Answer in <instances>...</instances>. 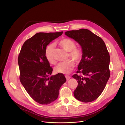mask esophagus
<instances>
[{"label": "esophagus", "instance_id": "34e87169", "mask_svg": "<svg viewBox=\"0 0 125 125\" xmlns=\"http://www.w3.org/2000/svg\"><path fill=\"white\" fill-rule=\"evenodd\" d=\"M65 77H66V79L67 80H68L70 78V77L68 75H65Z\"/></svg>", "mask_w": 125, "mask_h": 125}]
</instances>
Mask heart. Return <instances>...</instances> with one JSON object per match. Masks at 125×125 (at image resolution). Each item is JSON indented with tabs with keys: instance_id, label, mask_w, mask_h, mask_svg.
<instances>
[{
	"instance_id": "obj_1",
	"label": "heart",
	"mask_w": 125,
	"mask_h": 125,
	"mask_svg": "<svg viewBox=\"0 0 125 125\" xmlns=\"http://www.w3.org/2000/svg\"><path fill=\"white\" fill-rule=\"evenodd\" d=\"M58 43L64 50L69 52L68 57L76 62L80 61L82 57V51L79 48L76 47V44L73 40L69 38H64L60 40ZM45 54L49 63L52 65L56 64L57 61L54 57V46L53 45L50 44L47 46ZM74 66L73 61L69 59L60 63L55 68V71L57 73L67 74L72 71Z\"/></svg>"
}]
</instances>
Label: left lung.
<instances>
[{"mask_svg": "<svg viewBox=\"0 0 125 125\" xmlns=\"http://www.w3.org/2000/svg\"><path fill=\"white\" fill-rule=\"evenodd\" d=\"M65 34L82 48L78 70L72 76L78 82L74 95L82 102H93L102 94L110 78L109 53L103 39L87 29L67 31Z\"/></svg>", "mask_w": 125, "mask_h": 125, "instance_id": "8db88e82", "label": "left lung"}]
</instances>
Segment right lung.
I'll list each match as a JSON object with an SVG mask.
<instances>
[{
  "instance_id": "obj_1",
  "label": "right lung",
  "mask_w": 125,
  "mask_h": 125,
  "mask_svg": "<svg viewBox=\"0 0 125 125\" xmlns=\"http://www.w3.org/2000/svg\"><path fill=\"white\" fill-rule=\"evenodd\" d=\"M63 32L37 33L23 43L18 57L21 83L30 96L41 104L55 101L66 81L64 74L59 73L49 77L53 69L45 54L47 45Z\"/></svg>"
}]
</instances>
